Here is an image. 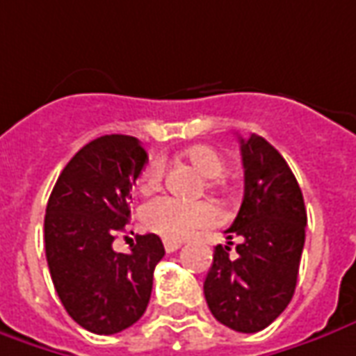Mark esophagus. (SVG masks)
I'll return each mask as SVG.
<instances>
[{
    "label": "esophagus",
    "mask_w": 356,
    "mask_h": 356,
    "mask_svg": "<svg viewBox=\"0 0 356 356\" xmlns=\"http://www.w3.org/2000/svg\"><path fill=\"white\" fill-rule=\"evenodd\" d=\"M163 248L168 253H173V251H177L181 248V241H171V239H163Z\"/></svg>",
    "instance_id": "obj_1"
}]
</instances>
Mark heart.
<instances>
[{
    "instance_id": "b5f03b06",
    "label": "heart",
    "mask_w": 356,
    "mask_h": 356,
    "mask_svg": "<svg viewBox=\"0 0 356 356\" xmlns=\"http://www.w3.org/2000/svg\"><path fill=\"white\" fill-rule=\"evenodd\" d=\"M185 158L195 168L210 179V185H218L224 173V159L214 147L191 146L185 149ZM163 179V161L156 159L147 165L136 181L140 193H152L161 185ZM142 224L149 232L171 241H181L195 236L198 229L210 228L220 222V210L210 200H183L175 197L152 198L140 210Z\"/></svg>"
}]
</instances>
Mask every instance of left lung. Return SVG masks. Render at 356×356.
Instances as JSON below:
<instances>
[{"label": "left lung", "mask_w": 356, "mask_h": 356, "mask_svg": "<svg viewBox=\"0 0 356 356\" xmlns=\"http://www.w3.org/2000/svg\"><path fill=\"white\" fill-rule=\"evenodd\" d=\"M245 173L243 202L214 248L204 280L212 316L239 333L265 330L292 300L306 239L304 197L289 163L265 138H239ZM232 237L240 243L231 251Z\"/></svg>", "instance_id": "8db88e82"}]
</instances>
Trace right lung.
Wrapping results in <instances>:
<instances>
[{
    "label": "right lung",
    "instance_id": "1",
    "mask_svg": "<svg viewBox=\"0 0 356 356\" xmlns=\"http://www.w3.org/2000/svg\"><path fill=\"white\" fill-rule=\"evenodd\" d=\"M146 161L136 138L91 140L60 173L46 204L44 249L54 289L72 320L97 335L118 333L144 316L154 269L165 255L156 234L138 236L130 253L113 249Z\"/></svg>",
    "mask_w": 356,
    "mask_h": 356
}]
</instances>
